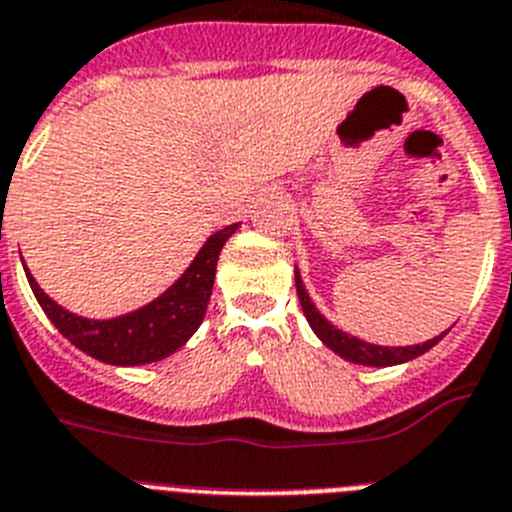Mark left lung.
Returning a JSON list of instances; mask_svg holds the SVG:
<instances>
[{
    "mask_svg": "<svg viewBox=\"0 0 512 512\" xmlns=\"http://www.w3.org/2000/svg\"><path fill=\"white\" fill-rule=\"evenodd\" d=\"M294 276L296 294H299V302H302L309 328L315 330V336L320 338L333 354H338L341 359H346V362L364 364V367H395V364L411 362L416 356L427 354L432 346H437V343L445 338V333H440V336L429 338V341L424 343H416V346H377V343H367L362 341V338L349 336V333H343L341 328H336L333 322L325 320V315L315 307L312 296L307 294V286H304L302 276H299V268H294Z\"/></svg>",
    "mask_w": 512,
    "mask_h": 512,
    "instance_id": "left-lung-1",
    "label": "left lung"
}]
</instances>
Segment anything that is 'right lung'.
<instances>
[{"label":"right lung","instance_id":"add662e5","mask_svg":"<svg viewBox=\"0 0 512 512\" xmlns=\"http://www.w3.org/2000/svg\"><path fill=\"white\" fill-rule=\"evenodd\" d=\"M236 229H239V223H231L226 229L210 234L190 268L184 270L161 296L143 304L140 309L109 317V320H90V317H80L70 309H64L38 286L36 278L30 276L28 265H23L25 278H28L30 289L36 294L46 317L54 322V328L83 354L93 356L103 364H114V367L161 362L182 349L200 328L210 294H213L218 255Z\"/></svg>","mask_w":512,"mask_h":512}]
</instances>
